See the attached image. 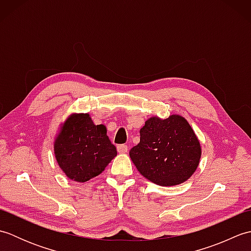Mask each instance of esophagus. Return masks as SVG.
Segmentation results:
<instances>
[{"mask_svg": "<svg viewBox=\"0 0 251 251\" xmlns=\"http://www.w3.org/2000/svg\"><path fill=\"white\" fill-rule=\"evenodd\" d=\"M117 151H119V153H126L127 151H128V147H127L126 145H120L119 147H117Z\"/></svg>", "mask_w": 251, "mask_h": 251, "instance_id": "1", "label": "esophagus"}]
</instances>
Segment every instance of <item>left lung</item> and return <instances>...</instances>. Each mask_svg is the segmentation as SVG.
<instances>
[{
	"label": "left lung",
	"mask_w": 251,
	"mask_h": 251,
	"mask_svg": "<svg viewBox=\"0 0 251 251\" xmlns=\"http://www.w3.org/2000/svg\"><path fill=\"white\" fill-rule=\"evenodd\" d=\"M138 172L151 182L173 186L185 182L199 167L201 148L183 116H152L140 129V142L129 151Z\"/></svg>",
	"instance_id": "1"
}]
</instances>
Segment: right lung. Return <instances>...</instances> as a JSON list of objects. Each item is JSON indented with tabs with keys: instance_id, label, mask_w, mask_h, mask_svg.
I'll list each match as a JSON object with an SVG mask.
<instances>
[{
	"instance_id": "obj_1",
	"label": "right lung",
	"mask_w": 251,
	"mask_h": 251,
	"mask_svg": "<svg viewBox=\"0 0 251 251\" xmlns=\"http://www.w3.org/2000/svg\"><path fill=\"white\" fill-rule=\"evenodd\" d=\"M54 153L69 179L86 182L103 172L117 151L104 125H95L88 113H73L60 126Z\"/></svg>"
}]
</instances>
